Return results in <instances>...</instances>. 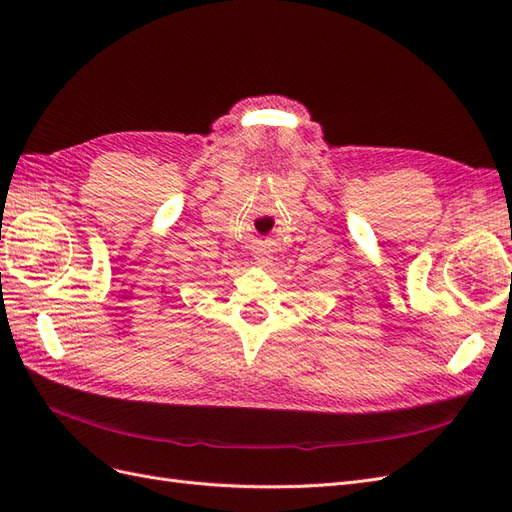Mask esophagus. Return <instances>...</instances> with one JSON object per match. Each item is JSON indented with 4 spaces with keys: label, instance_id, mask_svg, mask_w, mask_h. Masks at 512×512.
Returning a JSON list of instances; mask_svg holds the SVG:
<instances>
[{
    "label": "esophagus",
    "instance_id": "esophagus-1",
    "mask_svg": "<svg viewBox=\"0 0 512 512\" xmlns=\"http://www.w3.org/2000/svg\"><path fill=\"white\" fill-rule=\"evenodd\" d=\"M269 254L267 252H256V256H254V260L258 262V265H262V267H265V265H269Z\"/></svg>",
    "mask_w": 512,
    "mask_h": 512
}]
</instances>
